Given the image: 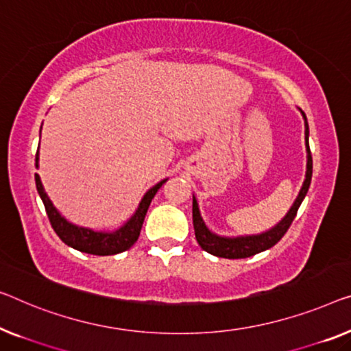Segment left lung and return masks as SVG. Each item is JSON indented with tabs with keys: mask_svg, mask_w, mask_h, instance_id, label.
Returning <instances> with one entry per match:
<instances>
[{
	"mask_svg": "<svg viewBox=\"0 0 351 351\" xmlns=\"http://www.w3.org/2000/svg\"><path fill=\"white\" fill-rule=\"evenodd\" d=\"M302 117H304L306 121V148H307V170H306V180L304 184H302L300 195L293 203L290 211L287 213V216L282 219V221L277 223L274 228H271L269 232L261 233V234H254V237H239V238H222L217 237L209 232L206 228L205 222L200 216V211H198L197 200L193 198L192 202V219H193V230H195V238L197 243L200 244L203 250H206L208 254L216 255V257L222 258H247L252 257V255L263 252V250L273 247L282 239V237L287 233V230L290 228L293 219L296 217L298 209L300 205L304 200L307 191H309L311 180H312V154L309 148V124H307V118L304 112H301Z\"/></svg>",
	"mask_w": 351,
	"mask_h": 351,
	"instance_id": "1",
	"label": "left lung"
}]
</instances>
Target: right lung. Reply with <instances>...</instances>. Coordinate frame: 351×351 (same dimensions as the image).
I'll list each match as a JSON object with an SVG mask.
<instances>
[{
    "label": "right lung",
    "mask_w": 351,
    "mask_h": 351,
    "mask_svg": "<svg viewBox=\"0 0 351 351\" xmlns=\"http://www.w3.org/2000/svg\"><path fill=\"white\" fill-rule=\"evenodd\" d=\"M39 160V148L38 153H36V165H38ZM36 180V187H38V192L44 202L47 216H49V221L53 227L55 233L58 234L60 239L64 244L71 245L80 252L85 254H93V255H114L119 252H124V250L130 249L134 245V243L137 241L140 237V230H142L146 211L151 205V200H153L156 192H158L164 181H160L156 184L153 189H149L146 192V195L143 197V200L140 202V206L130 221H128L124 227H121L117 232L113 233H102V232H93L90 228H82V227H75L66 221L64 217H61V214L56 211V208L53 206V203L50 202V198L47 197V193L42 187L40 178L39 175H34Z\"/></svg>",
    "instance_id": "1"
}]
</instances>
